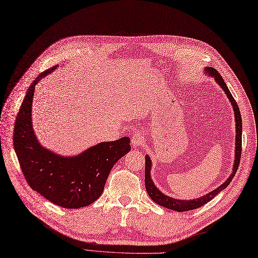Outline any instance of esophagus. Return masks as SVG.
<instances>
[{"mask_svg": "<svg viewBox=\"0 0 258 258\" xmlns=\"http://www.w3.org/2000/svg\"><path fill=\"white\" fill-rule=\"evenodd\" d=\"M145 141H146V138H145L144 134H142V133H139V132L135 133L134 136L132 137V145H133V147H135V148H138V147L144 145Z\"/></svg>", "mask_w": 258, "mask_h": 258, "instance_id": "esophagus-1", "label": "esophagus"}]
</instances>
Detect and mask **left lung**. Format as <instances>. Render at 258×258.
I'll list each match as a JSON object with an SVG mask.
<instances>
[{"label":"left lung","mask_w":258,"mask_h":258,"mask_svg":"<svg viewBox=\"0 0 258 258\" xmlns=\"http://www.w3.org/2000/svg\"><path fill=\"white\" fill-rule=\"evenodd\" d=\"M207 73L209 75H212L215 78V80L217 81V83L220 85V87L223 88L224 92L226 93L227 98L230 99L233 108H234V113H235V119H236V155H235V164H234V168H233V172L231 174V176L226 179V182L223 183L221 186H219L217 189L213 190L212 192L207 194L206 196L197 199V200H189V201H184V200H176L173 198H170L168 196H165L163 192H160L159 190L155 187V185L153 184L151 179V175H150V169H151V160L150 157L147 155L146 156V170H145V183H146V189L147 192L150 196V198L153 200L155 203H157L160 206H164L168 209H172V211H176V212H188V211H192V209H197L199 207H201L203 205H205L206 203H208L211 200H213L221 190L225 189L228 184L231 183V180L233 179V177L235 176L238 167H239V163H240V157H241V149H242V121H241V114H240V110L239 107L235 101V99L233 98V95L231 93V91L228 90L226 84L224 83L222 76L220 75L216 69H208Z\"/></svg>","instance_id":"1"}]
</instances>
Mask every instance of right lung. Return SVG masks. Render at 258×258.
Here are the masks:
<instances>
[{
    "label": "right lung",
    "instance_id": "right-lung-1",
    "mask_svg": "<svg viewBox=\"0 0 258 258\" xmlns=\"http://www.w3.org/2000/svg\"><path fill=\"white\" fill-rule=\"evenodd\" d=\"M56 69L41 72L28 88L16 118L14 148L27 184L63 208L88 206L101 197L113 165L131 150L128 137L102 142L75 157H62L42 148L32 126L36 84Z\"/></svg>",
    "mask_w": 258,
    "mask_h": 258
}]
</instances>
